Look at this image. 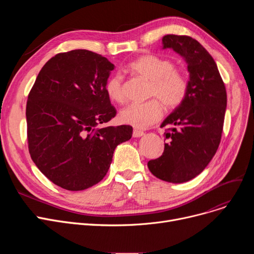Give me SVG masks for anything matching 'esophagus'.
I'll return each instance as SVG.
<instances>
[{"mask_svg": "<svg viewBox=\"0 0 254 254\" xmlns=\"http://www.w3.org/2000/svg\"><path fill=\"white\" fill-rule=\"evenodd\" d=\"M142 136H144V131H142V130L134 129V131H132V137L134 138H140Z\"/></svg>", "mask_w": 254, "mask_h": 254, "instance_id": "obj_1", "label": "esophagus"}]
</instances>
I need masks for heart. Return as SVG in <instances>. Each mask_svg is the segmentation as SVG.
Returning <instances> with one entry per match:
<instances>
[{
    "label": "heart",
    "instance_id": "heart-1",
    "mask_svg": "<svg viewBox=\"0 0 254 254\" xmlns=\"http://www.w3.org/2000/svg\"><path fill=\"white\" fill-rule=\"evenodd\" d=\"M128 69L150 81L148 96L161 101L168 109L180 106L188 97L190 83L182 73L174 70V64L153 55L142 56L128 64ZM108 98L116 103L125 101L120 75L111 76L105 84ZM163 109L155 99L144 103H132L119 113L122 123L136 128H147L161 119Z\"/></svg>",
    "mask_w": 254,
    "mask_h": 254
}]
</instances>
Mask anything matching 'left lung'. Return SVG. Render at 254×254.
<instances>
[{
    "label": "left lung",
    "instance_id": "8db88e82",
    "mask_svg": "<svg viewBox=\"0 0 254 254\" xmlns=\"http://www.w3.org/2000/svg\"><path fill=\"white\" fill-rule=\"evenodd\" d=\"M171 48L188 64L190 89L185 101L161 125L173 127L165 132L168 143L162 156L148 162L161 180L183 183L204 171L216 153L226 109V90L216 63L196 40L166 35L163 49Z\"/></svg>",
    "mask_w": 254,
    "mask_h": 254
}]
</instances>
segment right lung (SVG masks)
<instances>
[{"mask_svg":"<svg viewBox=\"0 0 254 254\" xmlns=\"http://www.w3.org/2000/svg\"><path fill=\"white\" fill-rule=\"evenodd\" d=\"M114 64L76 49L51 58L39 72L26 103L28 143L38 169L66 190L99 183L115 148L131 138L130 126L100 127L116 115L105 90Z\"/></svg>","mask_w":254,"mask_h":254,"instance_id":"obj_1","label":"right lung"}]
</instances>
